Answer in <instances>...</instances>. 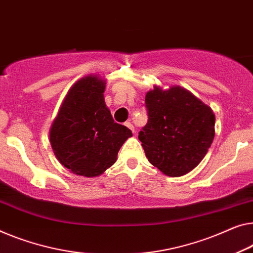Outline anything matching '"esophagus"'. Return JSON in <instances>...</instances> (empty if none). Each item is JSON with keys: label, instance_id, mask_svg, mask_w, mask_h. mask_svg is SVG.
Instances as JSON below:
<instances>
[{"label": "esophagus", "instance_id": "34e87169", "mask_svg": "<svg viewBox=\"0 0 253 253\" xmlns=\"http://www.w3.org/2000/svg\"><path fill=\"white\" fill-rule=\"evenodd\" d=\"M125 126L129 128V129H130L131 131H133V133H135V128H134V125H133V124L129 123V122H126V123H125Z\"/></svg>", "mask_w": 253, "mask_h": 253}]
</instances>
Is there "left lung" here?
<instances>
[{
	"label": "left lung",
	"mask_w": 253,
	"mask_h": 253,
	"mask_svg": "<svg viewBox=\"0 0 253 253\" xmlns=\"http://www.w3.org/2000/svg\"><path fill=\"white\" fill-rule=\"evenodd\" d=\"M148 123L139 130L150 164L165 175L187 174L201 163L214 136V115L193 94L179 86L146 93Z\"/></svg>",
	"instance_id": "left-lung-1"
}]
</instances>
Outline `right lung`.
Masks as SVG:
<instances>
[{
	"instance_id": "1",
	"label": "right lung",
	"mask_w": 253,
	"mask_h": 253,
	"mask_svg": "<svg viewBox=\"0 0 253 253\" xmlns=\"http://www.w3.org/2000/svg\"><path fill=\"white\" fill-rule=\"evenodd\" d=\"M105 83L95 76L78 81L68 92L50 131L60 164L77 175L99 176L116 163L128 137L126 126L115 123L105 107Z\"/></svg>"
}]
</instances>
